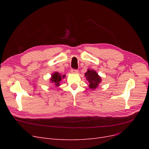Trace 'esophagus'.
Masks as SVG:
<instances>
[{
    "label": "esophagus",
    "mask_w": 149,
    "mask_h": 149,
    "mask_svg": "<svg viewBox=\"0 0 149 149\" xmlns=\"http://www.w3.org/2000/svg\"><path fill=\"white\" fill-rule=\"evenodd\" d=\"M70 72H71V73H72V74H77L79 71H78L77 69H72L71 70H70Z\"/></svg>",
    "instance_id": "esophagus-1"
}]
</instances>
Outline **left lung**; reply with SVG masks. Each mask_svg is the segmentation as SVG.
Returning <instances> with one entry per match:
<instances>
[{
  "label": "left lung",
  "mask_w": 149,
  "mask_h": 149,
  "mask_svg": "<svg viewBox=\"0 0 149 149\" xmlns=\"http://www.w3.org/2000/svg\"><path fill=\"white\" fill-rule=\"evenodd\" d=\"M84 75L89 83V87L91 89H96L101 81V77L98 75L97 72L94 70L88 69V71L85 73Z\"/></svg>",
  "instance_id": "8db88e82"
}]
</instances>
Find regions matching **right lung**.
I'll return each instance as SVG.
<instances>
[{"instance_id":"1","label":"right lung","mask_w":149,"mask_h":149,"mask_svg":"<svg viewBox=\"0 0 149 149\" xmlns=\"http://www.w3.org/2000/svg\"><path fill=\"white\" fill-rule=\"evenodd\" d=\"M65 77V75H62L60 74H58V72H56L51 75V78L50 79V81L51 83H53L56 86H59L60 81L62 80V78Z\"/></svg>"}]
</instances>
